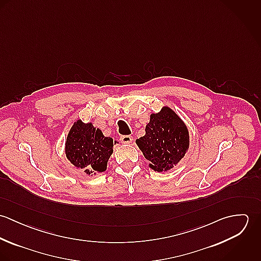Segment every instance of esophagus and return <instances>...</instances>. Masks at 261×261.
Returning a JSON list of instances; mask_svg holds the SVG:
<instances>
[{"mask_svg":"<svg viewBox=\"0 0 261 261\" xmlns=\"http://www.w3.org/2000/svg\"><path fill=\"white\" fill-rule=\"evenodd\" d=\"M132 141H133V137H130V136H121L120 137V142L122 144H129V143H132Z\"/></svg>","mask_w":261,"mask_h":261,"instance_id":"esophagus-1","label":"esophagus"}]
</instances>
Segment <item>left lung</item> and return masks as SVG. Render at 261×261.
Masks as SVG:
<instances>
[{
  "label": "left lung",
  "instance_id": "left-lung-1",
  "mask_svg": "<svg viewBox=\"0 0 261 261\" xmlns=\"http://www.w3.org/2000/svg\"><path fill=\"white\" fill-rule=\"evenodd\" d=\"M137 145L152 170L168 171L184 158L189 148V132L182 119L165 107L150 115L146 135L137 140Z\"/></svg>",
  "mask_w": 261,
  "mask_h": 261
}]
</instances>
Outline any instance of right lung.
I'll return each mask as SVG.
<instances>
[{
  "label": "right lung",
  "mask_w": 261,
  "mask_h": 261,
  "mask_svg": "<svg viewBox=\"0 0 261 261\" xmlns=\"http://www.w3.org/2000/svg\"><path fill=\"white\" fill-rule=\"evenodd\" d=\"M114 144L112 138H106L92 123L77 120L67 136L65 152L71 164L90 175L107 170Z\"/></svg>",
  "instance_id": "add662e5"
}]
</instances>
